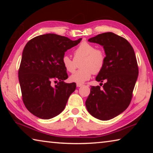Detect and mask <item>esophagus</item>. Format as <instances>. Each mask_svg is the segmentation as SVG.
Masks as SVG:
<instances>
[{
  "label": "esophagus",
  "instance_id": "34e87169",
  "mask_svg": "<svg viewBox=\"0 0 153 153\" xmlns=\"http://www.w3.org/2000/svg\"><path fill=\"white\" fill-rule=\"evenodd\" d=\"M76 86H77V87H81V86H83V84H79V83H77Z\"/></svg>",
  "mask_w": 153,
  "mask_h": 153
}]
</instances>
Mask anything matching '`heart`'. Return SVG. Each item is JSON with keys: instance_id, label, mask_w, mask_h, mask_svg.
Masks as SVG:
<instances>
[{"instance_id": "heart-1", "label": "heart", "mask_w": 153, "mask_h": 153, "mask_svg": "<svg viewBox=\"0 0 153 153\" xmlns=\"http://www.w3.org/2000/svg\"><path fill=\"white\" fill-rule=\"evenodd\" d=\"M82 59L80 63L79 70L73 74L69 77L71 82L82 84L91 77L92 73L98 74L105 66L106 55L105 51L100 48H96L92 44L83 42L74 51V59L77 61ZM75 61L69 56L65 55L62 59V63L65 70L73 73L76 69Z\"/></svg>"}]
</instances>
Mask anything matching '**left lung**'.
Listing matches in <instances>:
<instances>
[{"label": "left lung", "instance_id": "8db88e82", "mask_svg": "<svg viewBox=\"0 0 153 153\" xmlns=\"http://www.w3.org/2000/svg\"><path fill=\"white\" fill-rule=\"evenodd\" d=\"M88 41L103 46L106 60L96 77L100 84L105 82L103 88L91 87L86 107L95 118L109 120L123 113L130 104L138 76L135 53L128 40L112 32L100 33Z\"/></svg>", "mask_w": 153, "mask_h": 153}]
</instances>
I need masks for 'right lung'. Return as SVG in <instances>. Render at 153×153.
<instances>
[{
	"mask_svg": "<svg viewBox=\"0 0 153 153\" xmlns=\"http://www.w3.org/2000/svg\"><path fill=\"white\" fill-rule=\"evenodd\" d=\"M81 40L46 33L32 38L25 46L18 74L23 102L33 115L49 120L64 110L76 84L64 82L68 76L62 59Z\"/></svg>",
	"mask_w": 153,
	"mask_h": 153,
	"instance_id": "obj_1",
	"label": "right lung"
}]
</instances>
